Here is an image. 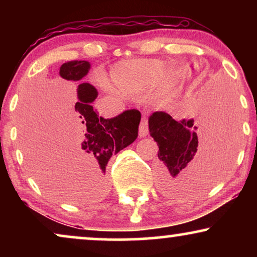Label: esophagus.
<instances>
[{
    "label": "esophagus",
    "instance_id": "34e87169",
    "mask_svg": "<svg viewBox=\"0 0 257 257\" xmlns=\"http://www.w3.org/2000/svg\"><path fill=\"white\" fill-rule=\"evenodd\" d=\"M147 133H149V126H147V120L144 118L139 125V137L144 138L147 136Z\"/></svg>",
    "mask_w": 257,
    "mask_h": 257
}]
</instances>
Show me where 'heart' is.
I'll return each instance as SVG.
<instances>
[{"mask_svg":"<svg viewBox=\"0 0 257 257\" xmlns=\"http://www.w3.org/2000/svg\"><path fill=\"white\" fill-rule=\"evenodd\" d=\"M165 63L159 59H133L119 62L112 66L110 76L115 86L130 91H139L152 85L159 77L165 87H171L175 83L173 69L163 72Z\"/></svg>","mask_w":257,"mask_h":257,"instance_id":"heart-1","label":"heart"}]
</instances>
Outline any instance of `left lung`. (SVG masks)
Segmentation results:
<instances>
[{
  "label": "left lung",
  "mask_w": 257,
  "mask_h": 257,
  "mask_svg": "<svg viewBox=\"0 0 257 257\" xmlns=\"http://www.w3.org/2000/svg\"><path fill=\"white\" fill-rule=\"evenodd\" d=\"M206 124L203 131L194 125V119L177 121L164 111L150 115V135L159 146L158 182L164 194H192L222 173L228 163L224 126L209 111ZM198 134L203 137L201 147Z\"/></svg>",
  "instance_id": "obj_1"
}]
</instances>
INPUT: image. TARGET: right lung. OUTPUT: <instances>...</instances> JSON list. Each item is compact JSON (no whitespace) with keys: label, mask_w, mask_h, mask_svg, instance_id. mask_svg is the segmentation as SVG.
<instances>
[{"label":"right lung","mask_w":257,"mask_h":257,"mask_svg":"<svg viewBox=\"0 0 257 257\" xmlns=\"http://www.w3.org/2000/svg\"><path fill=\"white\" fill-rule=\"evenodd\" d=\"M90 68V62L70 61L61 65L59 76L66 80L79 82L89 73ZM97 96V89L89 83H80L77 87L78 101H76L73 111L78 138L75 151L80 164L97 179L98 191L103 193L107 161L112 154H117L137 139L142 114L132 108L111 119L99 117L92 106Z\"/></svg>","instance_id":"obj_1"}]
</instances>
